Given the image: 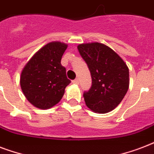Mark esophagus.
<instances>
[{
	"label": "esophagus",
	"instance_id": "1",
	"mask_svg": "<svg viewBox=\"0 0 154 154\" xmlns=\"http://www.w3.org/2000/svg\"><path fill=\"white\" fill-rule=\"evenodd\" d=\"M72 84H76V85H78L79 84V79L78 78H77V79H75L72 81Z\"/></svg>",
	"mask_w": 154,
	"mask_h": 154
}]
</instances>
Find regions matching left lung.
Masks as SVG:
<instances>
[{"instance_id":"obj_1","label":"left lung","mask_w":154,"mask_h":154,"mask_svg":"<svg viewBox=\"0 0 154 154\" xmlns=\"http://www.w3.org/2000/svg\"><path fill=\"white\" fill-rule=\"evenodd\" d=\"M77 49L92 77L91 88L83 94L85 105L97 113L112 111L128 91L129 68L112 49L98 42L81 44Z\"/></svg>"}]
</instances>
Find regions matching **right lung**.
<instances>
[{"mask_svg": "<svg viewBox=\"0 0 154 154\" xmlns=\"http://www.w3.org/2000/svg\"><path fill=\"white\" fill-rule=\"evenodd\" d=\"M67 45L53 42L45 45L32 56L20 74L23 94L32 105L42 109L57 105L71 81L60 64Z\"/></svg>", "mask_w": 154, "mask_h": 154, "instance_id": "1", "label": "right lung"}]
</instances>
